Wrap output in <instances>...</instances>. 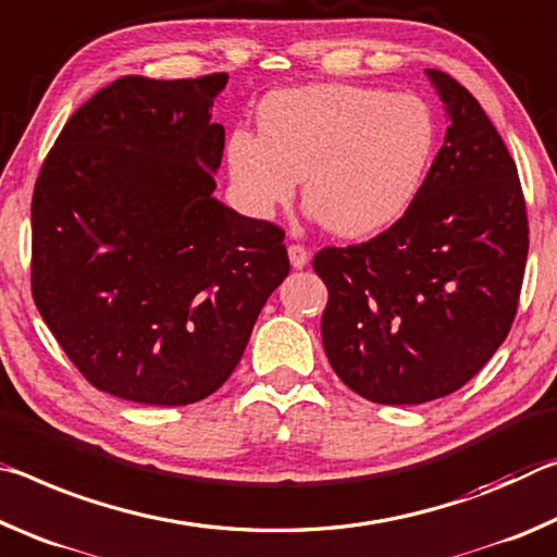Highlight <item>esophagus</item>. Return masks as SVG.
<instances>
[{"label": "esophagus", "instance_id": "1", "mask_svg": "<svg viewBox=\"0 0 557 557\" xmlns=\"http://www.w3.org/2000/svg\"><path fill=\"white\" fill-rule=\"evenodd\" d=\"M288 259H290V267L294 269H304L308 263V249L300 244H290L288 246Z\"/></svg>", "mask_w": 557, "mask_h": 557}]
</instances>
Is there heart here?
Returning <instances> with one entry per match:
<instances>
[{
    "instance_id": "heart-1",
    "label": "heart",
    "mask_w": 557,
    "mask_h": 557,
    "mask_svg": "<svg viewBox=\"0 0 557 557\" xmlns=\"http://www.w3.org/2000/svg\"><path fill=\"white\" fill-rule=\"evenodd\" d=\"M259 131L236 127L226 143L246 202L269 214L306 177V207L348 239L387 230L412 207L436 143L422 98L350 84L276 90L259 108Z\"/></svg>"
}]
</instances>
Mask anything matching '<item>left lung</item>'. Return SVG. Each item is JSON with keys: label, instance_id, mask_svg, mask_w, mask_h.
Segmentation results:
<instances>
[{"label": "left lung", "instance_id": "8db88e82", "mask_svg": "<svg viewBox=\"0 0 557 557\" xmlns=\"http://www.w3.org/2000/svg\"><path fill=\"white\" fill-rule=\"evenodd\" d=\"M426 73L449 127L412 207L372 239L313 257L331 368L377 405H422L467 385L506 341L525 273L516 162L479 100L449 73Z\"/></svg>", "mask_w": 557, "mask_h": 557}]
</instances>
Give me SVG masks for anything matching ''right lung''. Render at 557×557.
Segmentation results:
<instances>
[{
  "label": "right lung",
  "mask_w": 557,
  "mask_h": 557,
  "mask_svg": "<svg viewBox=\"0 0 557 557\" xmlns=\"http://www.w3.org/2000/svg\"><path fill=\"white\" fill-rule=\"evenodd\" d=\"M226 81H113L69 117L34 185V304L81 375L127 403L222 387L290 271L281 226L212 195Z\"/></svg>",
  "instance_id": "1"
}]
</instances>
